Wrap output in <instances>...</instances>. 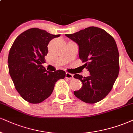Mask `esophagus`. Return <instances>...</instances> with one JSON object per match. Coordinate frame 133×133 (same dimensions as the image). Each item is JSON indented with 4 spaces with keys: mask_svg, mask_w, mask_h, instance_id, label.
I'll return each mask as SVG.
<instances>
[{
    "mask_svg": "<svg viewBox=\"0 0 133 133\" xmlns=\"http://www.w3.org/2000/svg\"><path fill=\"white\" fill-rule=\"evenodd\" d=\"M65 78H67V79H72L73 78V75L71 74V73H66V76H65Z\"/></svg>",
    "mask_w": 133,
    "mask_h": 133,
    "instance_id": "34e87169",
    "label": "esophagus"
}]
</instances>
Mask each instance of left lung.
Listing matches in <instances>:
<instances>
[{
    "label": "left lung",
    "mask_w": 133,
    "mask_h": 133,
    "mask_svg": "<svg viewBox=\"0 0 133 133\" xmlns=\"http://www.w3.org/2000/svg\"><path fill=\"white\" fill-rule=\"evenodd\" d=\"M79 46V56L90 75L73 77L83 86L75 96L88 104H95L109 94L118 76L119 52L115 41L104 29L91 26L73 34H65Z\"/></svg>",
    "instance_id": "1"
}]
</instances>
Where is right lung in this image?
<instances>
[{
  "label": "right lung",
  "instance_id": "right-lung-1",
  "mask_svg": "<svg viewBox=\"0 0 133 133\" xmlns=\"http://www.w3.org/2000/svg\"><path fill=\"white\" fill-rule=\"evenodd\" d=\"M60 34H51L39 28H31L16 37L10 50L9 71L15 89L21 97L31 104H39L51 95L56 82L66 73L48 71L45 62L49 42Z\"/></svg>",
  "mask_w": 133,
  "mask_h": 133
}]
</instances>
